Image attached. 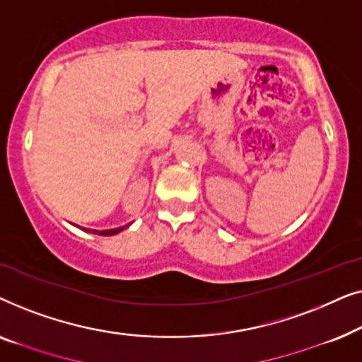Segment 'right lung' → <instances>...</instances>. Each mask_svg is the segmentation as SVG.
Instances as JSON below:
<instances>
[{
    "mask_svg": "<svg viewBox=\"0 0 362 362\" xmlns=\"http://www.w3.org/2000/svg\"><path fill=\"white\" fill-rule=\"evenodd\" d=\"M125 227H118V229H110V230H92V232L98 235H115V234H118V232H122L123 229H125ZM86 232H90V229H86Z\"/></svg>",
    "mask_w": 362,
    "mask_h": 362,
    "instance_id": "obj_1",
    "label": "right lung"
}]
</instances>
